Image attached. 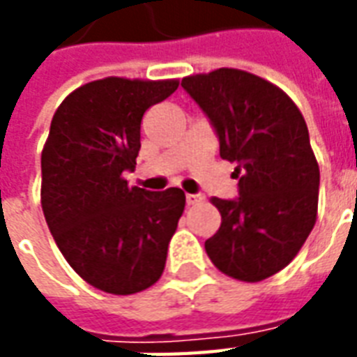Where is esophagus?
<instances>
[{"label":"esophagus","mask_w":357,"mask_h":357,"mask_svg":"<svg viewBox=\"0 0 357 357\" xmlns=\"http://www.w3.org/2000/svg\"><path fill=\"white\" fill-rule=\"evenodd\" d=\"M185 201L189 206H193V204H199V202L204 201V195H185Z\"/></svg>","instance_id":"esophagus-1"}]
</instances>
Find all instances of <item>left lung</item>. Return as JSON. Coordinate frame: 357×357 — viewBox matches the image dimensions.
Returning <instances> with one entry per match:
<instances>
[{
    "label": "left lung",
    "instance_id": "1",
    "mask_svg": "<svg viewBox=\"0 0 357 357\" xmlns=\"http://www.w3.org/2000/svg\"><path fill=\"white\" fill-rule=\"evenodd\" d=\"M181 86L206 112L220 156L237 164L239 199L212 197L222 225L204 243L222 273L258 283L287 268L317 220L319 166L306 120L283 89L239 68L191 74Z\"/></svg>",
    "mask_w": 357,
    "mask_h": 357
}]
</instances>
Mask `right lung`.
I'll use <instances>...</instances> for the list:
<instances>
[{
	"label": "right lung",
	"instance_id": "1",
	"mask_svg": "<svg viewBox=\"0 0 357 357\" xmlns=\"http://www.w3.org/2000/svg\"><path fill=\"white\" fill-rule=\"evenodd\" d=\"M179 80L109 76L65 97L42 151V208L78 275L109 294H135L160 279L185 193L130 187L141 118Z\"/></svg>",
	"mask_w": 357,
	"mask_h": 357
}]
</instances>
